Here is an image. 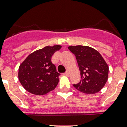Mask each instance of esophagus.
I'll list each match as a JSON object with an SVG mask.
<instances>
[{"mask_svg":"<svg viewBox=\"0 0 127 127\" xmlns=\"http://www.w3.org/2000/svg\"><path fill=\"white\" fill-rule=\"evenodd\" d=\"M64 75H65V76H69V71H66V72L64 73Z\"/></svg>","mask_w":127,"mask_h":127,"instance_id":"esophagus-1","label":"esophagus"}]
</instances>
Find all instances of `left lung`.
<instances>
[{"label": "left lung", "instance_id": "8db88e82", "mask_svg": "<svg viewBox=\"0 0 127 127\" xmlns=\"http://www.w3.org/2000/svg\"><path fill=\"white\" fill-rule=\"evenodd\" d=\"M68 49L76 56L81 76L80 82L73 86L84 94L100 92L107 82L109 71L101 54L88 46H69Z\"/></svg>", "mask_w": 127, "mask_h": 127}]
</instances>
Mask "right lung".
I'll return each instance as SVG.
<instances>
[{
    "mask_svg": "<svg viewBox=\"0 0 127 127\" xmlns=\"http://www.w3.org/2000/svg\"><path fill=\"white\" fill-rule=\"evenodd\" d=\"M62 46H47L29 54L19 67L20 83L30 94L45 95L54 90L59 82L60 73L51 62L54 52Z\"/></svg>",
    "mask_w": 127,
    "mask_h": 127,
    "instance_id": "right-lung-1",
    "label": "right lung"
}]
</instances>
